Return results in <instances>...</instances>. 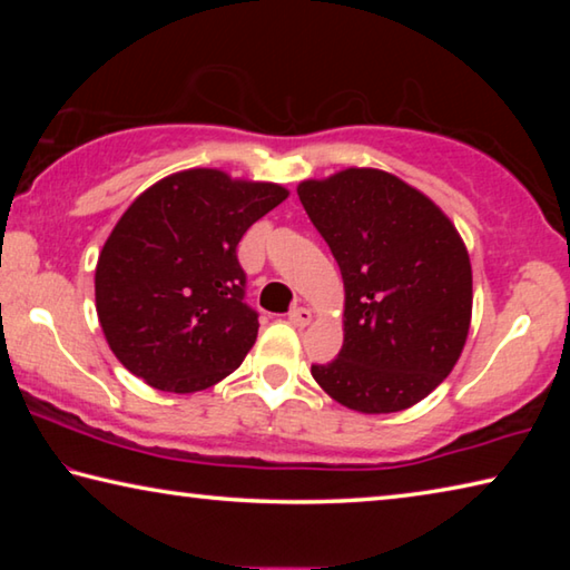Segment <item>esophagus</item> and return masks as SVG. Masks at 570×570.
Listing matches in <instances>:
<instances>
[{"mask_svg": "<svg viewBox=\"0 0 570 570\" xmlns=\"http://www.w3.org/2000/svg\"><path fill=\"white\" fill-rule=\"evenodd\" d=\"M288 322H292L294 326H298V330H302V326H306L308 322H312V308L294 306L292 312H288Z\"/></svg>", "mask_w": 570, "mask_h": 570, "instance_id": "esophagus-1", "label": "esophagus"}]
</instances>
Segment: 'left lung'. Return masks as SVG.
I'll use <instances>...</instances> for the list:
<instances>
[{"mask_svg":"<svg viewBox=\"0 0 570 570\" xmlns=\"http://www.w3.org/2000/svg\"><path fill=\"white\" fill-rule=\"evenodd\" d=\"M298 200L344 278V344L312 377L344 407L407 410L458 364L472 268L458 228L417 188L377 168L298 183Z\"/></svg>","mask_w":570,"mask_h":570,"instance_id":"left-lung-1","label":"left lung"}]
</instances>
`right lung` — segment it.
<instances>
[{"label": "right lung", "instance_id": "1", "mask_svg": "<svg viewBox=\"0 0 570 570\" xmlns=\"http://www.w3.org/2000/svg\"><path fill=\"white\" fill-rule=\"evenodd\" d=\"M288 190L190 168L158 180L115 224L95 306L125 370L163 392H200L244 362L258 334L236 246Z\"/></svg>", "mask_w": 570, "mask_h": 570}]
</instances>
